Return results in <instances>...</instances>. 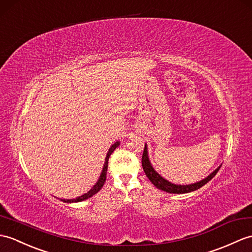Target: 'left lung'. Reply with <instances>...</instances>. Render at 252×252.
<instances>
[{
  "label": "left lung",
  "mask_w": 252,
  "mask_h": 252,
  "mask_svg": "<svg viewBox=\"0 0 252 252\" xmlns=\"http://www.w3.org/2000/svg\"><path fill=\"white\" fill-rule=\"evenodd\" d=\"M142 165H143V169L146 174V176L149 178V180L153 183L154 186H156V188L160 189L162 191L168 192V193H177V194H183V193L192 192V191H195L197 189L202 188L204 185H206L209 180H212L215 177V175L217 174L220 169V167H218L215 172L210 174L208 177H206L205 179H203L201 181H198V183H196V184L187 185V186L174 185V184L169 183V181L165 180L164 178H162L160 175L155 171L154 167L151 166L149 159H148V153H147V147H146V145H145V149H144L143 157H142Z\"/></svg>",
  "instance_id": "1"
}]
</instances>
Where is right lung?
<instances>
[{
  "instance_id": "add662e5",
  "label": "right lung",
  "mask_w": 252,
  "mask_h": 252,
  "mask_svg": "<svg viewBox=\"0 0 252 252\" xmlns=\"http://www.w3.org/2000/svg\"><path fill=\"white\" fill-rule=\"evenodd\" d=\"M118 146H119V142H117V143H115V144L112 146V147L109 148L108 153H107V156H106V159H105L104 167H103V171H102L101 176H99V178H98V180H97V183L94 185V187H93V188H92L89 192L85 193L84 195H81V196H79V197L73 198V200H61V201H63L64 203L81 202V201H84V200H87V198L91 197L92 195H94L95 193H97L99 190H101V189H102V187H103V186H104V184H105V181H106V174H107V167H108V160H109V157H110V155H112V154L114 153V150H115L117 147H118Z\"/></svg>"
}]
</instances>
